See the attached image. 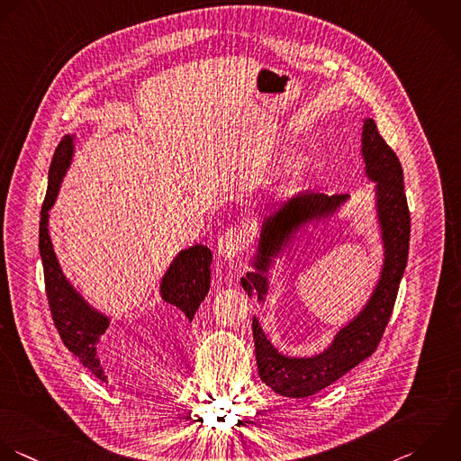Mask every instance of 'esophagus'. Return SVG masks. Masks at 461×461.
<instances>
[{"label": "esophagus", "mask_w": 461, "mask_h": 461, "mask_svg": "<svg viewBox=\"0 0 461 461\" xmlns=\"http://www.w3.org/2000/svg\"><path fill=\"white\" fill-rule=\"evenodd\" d=\"M249 237H251V228L248 222H240L237 226L228 228L219 237V246H217L219 255L224 260L237 258L242 253L244 246L249 242Z\"/></svg>", "instance_id": "esophagus-1"}]
</instances>
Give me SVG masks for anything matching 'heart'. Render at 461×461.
Segmentation results:
<instances>
[{
  "instance_id": "b5f03b06",
  "label": "heart",
  "mask_w": 461,
  "mask_h": 461,
  "mask_svg": "<svg viewBox=\"0 0 461 461\" xmlns=\"http://www.w3.org/2000/svg\"><path fill=\"white\" fill-rule=\"evenodd\" d=\"M300 163H302V161H296V163H294V165H293V170H296V168H298V167H300Z\"/></svg>"
}]
</instances>
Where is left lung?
Masks as SVG:
<instances>
[{
	"label": "left lung",
	"mask_w": 461,
	"mask_h": 461,
	"mask_svg": "<svg viewBox=\"0 0 461 461\" xmlns=\"http://www.w3.org/2000/svg\"><path fill=\"white\" fill-rule=\"evenodd\" d=\"M361 156L365 177L374 183V213L383 246L379 278L357 314H354L318 354L294 357L280 352L262 323L253 316V339L258 375L275 393L291 399L311 397L341 379L368 359L388 325L410 251V210L404 194V172L397 154L383 140L374 118L363 120ZM350 195L303 194L262 212L258 239L249 258L251 271L240 278L251 300L266 303L271 293V271L293 244L311 228H320L345 208Z\"/></svg>",
	"instance_id": "left-lung-1"
}]
</instances>
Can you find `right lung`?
I'll return each mask as SVG.
<instances>
[{"mask_svg": "<svg viewBox=\"0 0 461 461\" xmlns=\"http://www.w3.org/2000/svg\"><path fill=\"white\" fill-rule=\"evenodd\" d=\"M75 136L77 134L73 132L60 140L48 170V190L41 208L39 222V251L51 318L62 343L75 357H78L84 368H87L100 381H107V375L98 359V345L111 323V316L93 307L64 275L55 255L48 228L50 210L53 208L60 185L73 163ZM210 266L212 251L203 244H195L181 249L163 273L158 294L167 305L181 314V321L192 323L195 311L206 298L212 282Z\"/></svg>", "mask_w": 461, "mask_h": 461, "instance_id": "add662e5", "label": "right lung"}]
</instances>
